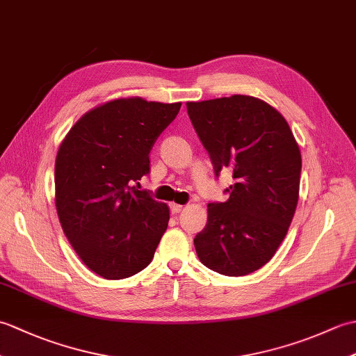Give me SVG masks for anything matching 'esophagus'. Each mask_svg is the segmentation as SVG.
Instances as JSON below:
<instances>
[{
  "mask_svg": "<svg viewBox=\"0 0 356 356\" xmlns=\"http://www.w3.org/2000/svg\"><path fill=\"white\" fill-rule=\"evenodd\" d=\"M170 208H171V213H172V214H179L180 211H184V208H185V207H182V205H177V203H171Z\"/></svg>",
  "mask_w": 356,
  "mask_h": 356,
  "instance_id": "obj_1",
  "label": "esophagus"
}]
</instances>
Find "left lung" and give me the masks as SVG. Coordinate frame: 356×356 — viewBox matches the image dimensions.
Returning <instances> with one entry per match:
<instances>
[{"label": "left lung", "instance_id": "obj_1", "mask_svg": "<svg viewBox=\"0 0 356 356\" xmlns=\"http://www.w3.org/2000/svg\"><path fill=\"white\" fill-rule=\"evenodd\" d=\"M216 176L232 172L229 199L208 203V222L194 238L199 260L240 277L264 266L284 240L300 193L301 153L280 113L254 96L186 102Z\"/></svg>", "mask_w": 356, "mask_h": 356}]
</instances>
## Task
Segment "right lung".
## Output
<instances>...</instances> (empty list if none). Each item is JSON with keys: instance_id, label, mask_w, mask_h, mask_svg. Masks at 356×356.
Wrapping results in <instances>:
<instances>
[{"instance_id": "1", "label": "right lung", "mask_w": 356, "mask_h": 356, "mask_svg": "<svg viewBox=\"0 0 356 356\" xmlns=\"http://www.w3.org/2000/svg\"><path fill=\"white\" fill-rule=\"evenodd\" d=\"M180 102L122 97L87 111L59 145L55 203L65 237L107 280L138 274L151 263L170 208L134 186L149 172V151Z\"/></svg>"}]
</instances>
